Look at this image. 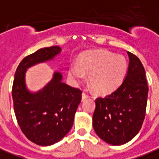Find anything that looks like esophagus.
Returning <instances> with one entry per match:
<instances>
[{
  "mask_svg": "<svg viewBox=\"0 0 159 159\" xmlns=\"http://www.w3.org/2000/svg\"><path fill=\"white\" fill-rule=\"evenodd\" d=\"M89 97V96L86 93H83V94H82V99H83V100H84V99H86V98H88Z\"/></svg>",
  "mask_w": 159,
  "mask_h": 159,
  "instance_id": "34e87169",
  "label": "esophagus"
}]
</instances>
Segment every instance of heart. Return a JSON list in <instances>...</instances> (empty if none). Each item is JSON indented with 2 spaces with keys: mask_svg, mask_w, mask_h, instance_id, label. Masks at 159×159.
Segmentation results:
<instances>
[{
  "mask_svg": "<svg viewBox=\"0 0 159 159\" xmlns=\"http://www.w3.org/2000/svg\"><path fill=\"white\" fill-rule=\"evenodd\" d=\"M128 71V62L123 56L109 50H97L84 53L79 61L72 62L69 76L76 85L84 82L89 74V82L99 93H112L120 86Z\"/></svg>",
  "mask_w": 159,
  "mask_h": 159,
  "instance_id": "b5f03b06",
  "label": "heart"
}]
</instances>
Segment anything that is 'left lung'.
Segmentation results:
<instances>
[{
  "instance_id": "left-lung-1",
  "label": "left lung",
  "mask_w": 159,
  "mask_h": 159,
  "mask_svg": "<svg viewBox=\"0 0 159 159\" xmlns=\"http://www.w3.org/2000/svg\"><path fill=\"white\" fill-rule=\"evenodd\" d=\"M129 56L124 82L116 91L95 100L93 126L101 139L111 145H122L136 136L144 120L148 87L139 58Z\"/></svg>"
}]
</instances>
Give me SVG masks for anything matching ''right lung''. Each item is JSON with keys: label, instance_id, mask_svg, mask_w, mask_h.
Here are the masks:
<instances>
[{"label": "right lung", "instance_id": "right-lung-1", "mask_svg": "<svg viewBox=\"0 0 159 159\" xmlns=\"http://www.w3.org/2000/svg\"><path fill=\"white\" fill-rule=\"evenodd\" d=\"M59 46L42 48L20 62L14 76L12 99L15 116L26 137L35 144H55L69 132L82 91L62 82L60 72L41 91L33 93L25 85L27 68L52 60L61 52Z\"/></svg>", "mask_w": 159, "mask_h": 159}]
</instances>
